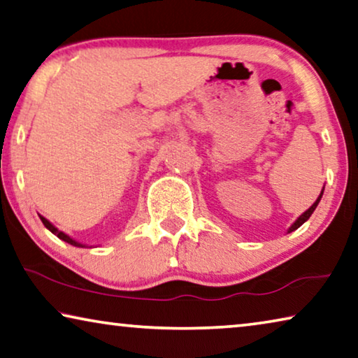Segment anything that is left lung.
<instances>
[{"mask_svg": "<svg viewBox=\"0 0 358 358\" xmlns=\"http://www.w3.org/2000/svg\"><path fill=\"white\" fill-rule=\"evenodd\" d=\"M322 194H323V189H322V192H320V196L317 197V201H315L314 203H312V206H310L308 210H306V212L301 215V217H299L296 221H294V223L292 224V228L288 229V232H292V231H294V229H298L299 226H301V224L304 223V221H308V220H309V217H310L312 213H314V210L317 208V206H319V202H320V199H322Z\"/></svg>", "mask_w": 358, "mask_h": 358, "instance_id": "obj_1", "label": "left lung"}]
</instances>
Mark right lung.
<instances>
[{"label": "right lung", "mask_w": 358, "mask_h": 358, "mask_svg": "<svg viewBox=\"0 0 358 358\" xmlns=\"http://www.w3.org/2000/svg\"><path fill=\"white\" fill-rule=\"evenodd\" d=\"M39 218H41V221H43V224L44 226H46V228L50 231V232H52V234H55L57 237H59V239H62V241H65V242H68V243H70V245H75V247H83L81 245V243H78L76 241H73L71 239V237H68L66 234H64V232H62V231H59V229H57L55 228V226H52V224H50L49 223V221L46 220V218H44V217H39Z\"/></svg>", "instance_id": "add662e5"}]
</instances>
